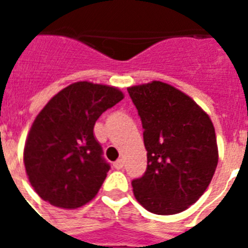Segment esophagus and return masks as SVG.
I'll return each mask as SVG.
<instances>
[{"mask_svg":"<svg viewBox=\"0 0 248 248\" xmlns=\"http://www.w3.org/2000/svg\"><path fill=\"white\" fill-rule=\"evenodd\" d=\"M124 158H120V159H117L116 162L113 163V166H114V167H116L117 170L122 169V167H124Z\"/></svg>","mask_w":248,"mask_h":248,"instance_id":"34e87169","label":"esophagus"}]
</instances>
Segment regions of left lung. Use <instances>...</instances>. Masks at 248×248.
I'll list each match as a JSON object with an SVG mask.
<instances>
[{"mask_svg":"<svg viewBox=\"0 0 248 248\" xmlns=\"http://www.w3.org/2000/svg\"><path fill=\"white\" fill-rule=\"evenodd\" d=\"M143 124L147 171L132 180L149 212L173 215L198 201L215 173L219 152L210 117L192 97L161 81L127 89Z\"/></svg>","mask_w":248,"mask_h":248,"instance_id":"1","label":"left lung"}]
</instances>
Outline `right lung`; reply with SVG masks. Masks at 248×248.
Masks as SVG:
<instances>
[{
    "label": "right lung",
    "mask_w": 248,
    "mask_h": 248,
    "mask_svg": "<svg viewBox=\"0 0 248 248\" xmlns=\"http://www.w3.org/2000/svg\"><path fill=\"white\" fill-rule=\"evenodd\" d=\"M122 99L117 87L81 81L59 91L38 113L25 141L24 165L42 200L72 210L96 196L110 166L93 126Z\"/></svg>",
    "instance_id": "obj_1"
}]
</instances>
